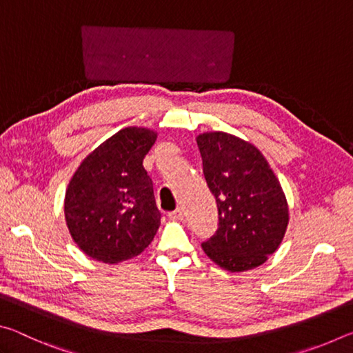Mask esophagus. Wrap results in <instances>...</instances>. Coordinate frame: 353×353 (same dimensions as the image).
I'll list each match as a JSON object with an SVG mask.
<instances>
[{
	"label": "esophagus",
	"instance_id": "obj_1",
	"mask_svg": "<svg viewBox=\"0 0 353 353\" xmlns=\"http://www.w3.org/2000/svg\"><path fill=\"white\" fill-rule=\"evenodd\" d=\"M170 219H172V221H182V218H183V212H182V208H177V210H174V212H171L170 214Z\"/></svg>",
	"mask_w": 353,
	"mask_h": 353
}]
</instances>
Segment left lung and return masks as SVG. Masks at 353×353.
Listing matches in <instances>:
<instances>
[{
	"label": "left lung",
	"instance_id": "8db88e82",
	"mask_svg": "<svg viewBox=\"0 0 353 353\" xmlns=\"http://www.w3.org/2000/svg\"><path fill=\"white\" fill-rule=\"evenodd\" d=\"M196 141L219 218L202 249L225 271L259 268L279 249L290 223L282 185L250 141L221 130L199 134Z\"/></svg>",
	"mask_w": 353,
	"mask_h": 353
}]
</instances>
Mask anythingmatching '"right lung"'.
Wrapping results in <instances>:
<instances>
[{"label":"right lung","instance_id":"right-lung-1","mask_svg":"<svg viewBox=\"0 0 353 353\" xmlns=\"http://www.w3.org/2000/svg\"><path fill=\"white\" fill-rule=\"evenodd\" d=\"M157 140L148 128H124L82 160L65 191L73 241L109 265L140 255L157 234L160 212L143 159Z\"/></svg>","mask_w":353,"mask_h":353}]
</instances>
